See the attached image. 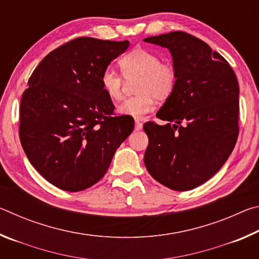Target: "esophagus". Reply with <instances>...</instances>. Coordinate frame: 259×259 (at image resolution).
Listing matches in <instances>:
<instances>
[{
    "label": "esophagus",
    "instance_id": "esophagus-1",
    "mask_svg": "<svg viewBox=\"0 0 259 259\" xmlns=\"http://www.w3.org/2000/svg\"><path fill=\"white\" fill-rule=\"evenodd\" d=\"M142 129H143V123L140 121L136 120L135 121V130L136 131H139V130H142Z\"/></svg>",
    "mask_w": 259,
    "mask_h": 259
}]
</instances>
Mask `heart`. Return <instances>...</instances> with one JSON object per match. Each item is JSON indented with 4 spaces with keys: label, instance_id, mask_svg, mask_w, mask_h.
<instances>
[{
    "label": "heart",
    "instance_id": "1",
    "mask_svg": "<svg viewBox=\"0 0 259 259\" xmlns=\"http://www.w3.org/2000/svg\"><path fill=\"white\" fill-rule=\"evenodd\" d=\"M125 78L139 77L136 84L138 95L130 97L117 106L119 113L126 116H145L155 107V98L164 100L172 94L176 87L177 74L171 64L162 63L155 52L136 48L124 55L119 61ZM100 85L112 100H119L123 94V78L112 68H107L100 75Z\"/></svg>",
    "mask_w": 259,
    "mask_h": 259
}]
</instances>
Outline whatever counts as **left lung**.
<instances>
[{"mask_svg": "<svg viewBox=\"0 0 259 259\" xmlns=\"http://www.w3.org/2000/svg\"><path fill=\"white\" fill-rule=\"evenodd\" d=\"M166 48L177 82L156 113L169 123L146 122L144 163L174 191H188L211 178L229 159L239 135V84L230 64L207 43L184 32L144 38Z\"/></svg>", "mask_w": 259, "mask_h": 259, "instance_id": "obj_1", "label": "left lung"}]
</instances>
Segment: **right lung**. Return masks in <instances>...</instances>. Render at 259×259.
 I'll list each match as a JSON object with an SVG mask.
<instances>
[{
    "label": "right lung",
    "instance_id": "right-lung-1",
    "mask_svg": "<svg viewBox=\"0 0 259 259\" xmlns=\"http://www.w3.org/2000/svg\"><path fill=\"white\" fill-rule=\"evenodd\" d=\"M129 41L78 37L57 48L34 69L20 102L21 146L52 185L78 192L99 182L135 122L113 116L100 75Z\"/></svg>",
    "mask_w": 259,
    "mask_h": 259
}]
</instances>
